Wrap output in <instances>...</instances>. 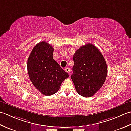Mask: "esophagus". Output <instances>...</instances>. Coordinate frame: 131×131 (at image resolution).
Instances as JSON below:
<instances>
[{"instance_id": "34e87169", "label": "esophagus", "mask_w": 131, "mask_h": 131, "mask_svg": "<svg viewBox=\"0 0 131 131\" xmlns=\"http://www.w3.org/2000/svg\"><path fill=\"white\" fill-rule=\"evenodd\" d=\"M65 71H66L68 73H69V72H70L71 69H70V68H66L65 69Z\"/></svg>"}]
</instances>
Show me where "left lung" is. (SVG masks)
I'll return each mask as SVG.
<instances>
[{"label": "left lung", "mask_w": 131, "mask_h": 131, "mask_svg": "<svg viewBox=\"0 0 131 131\" xmlns=\"http://www.w3.org/2000/svg\"><path fill=\"white\" fill-rule=\"evenodd\" d=\"M71 79L77 92L84 97L94 95L105 82L107 67L105 58L94 45L86 44L76 50Z\"/></svg>", "instance_id": "left-lung-1"}]
</instances>
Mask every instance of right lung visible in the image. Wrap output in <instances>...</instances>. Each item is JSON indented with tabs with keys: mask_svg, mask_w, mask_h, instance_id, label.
Returning <instances> with one entry per match:
<instances>
[{
	"mask_svg": "<svg viewBox=\"0 0 131 131\" xmlns=\"http://www.w3.org/2000/svg\"><path fill=\"white\" fill-rule=\"evenodd\" d=\"M54 49L45 41L37 43L32 50L27 62L30 81L45 95L57 93L62 82L69 75L53 59Z\"/></svg>",
	"mask_w": 131,
	"mask_h": 131,
	"instance_id": "add662e5",
	"label": "right lung"
}]
</instances>
